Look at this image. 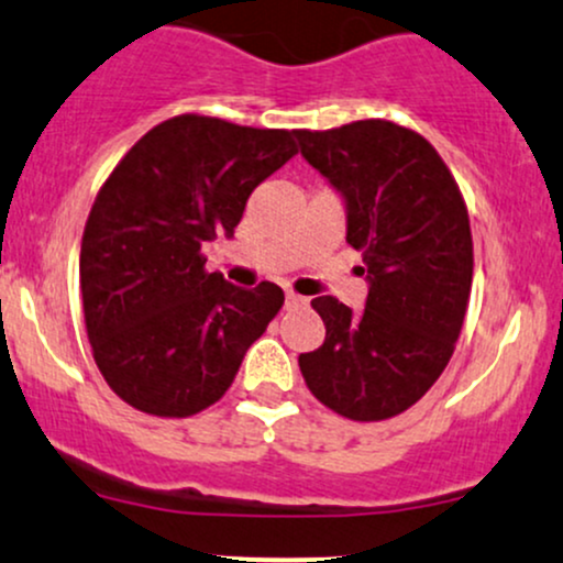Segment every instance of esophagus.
I'll list each match as a JSON object with an SVG mask.
<instances>
[{
	"label": "esophagus",
	"mask_w": 563,
	"mask_h": 563,
	"mask_svg": "<svg viewBox=\"0 0 563 563\" xmlns=\"http://www.w3.org/2000/svg\"><path fill=\"white\" fill-rule=\"evenodd\" d=\"M302 302H306V298H300V295H295V292H287V295H284V306H287V308L302 306Z\"/></svg>",
	"instance_id": "34e87169"
}]
</instances>
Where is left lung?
Returning a JSON list of instances; mask_svg holds the SVG:
<instances>
[{
  "instance_id": "left-lung-1",
  "label": "left lung",
  "mask_w": 563,
  "mask_h": 563,
  "mask_svg": "<svg viewBox=\"0 0 563 563\" xmlns=\"http://www.w3.org/2000/svg\"><path fill=\"white\" fill-rule=\"evenodd\" d=\"M300 154L345 205V242L369 284L362 313L321 295L327 327L300 372L324 407L385 420L426 396L450 364L473 279L471 223L460 188L418 132L385 119L295 132Z\"/></svg>"
}]
</instances>
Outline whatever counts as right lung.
Here are the masks:
<instances>
[{"label":"right lung","mask_w":563,"mask_h":563,"mask_svg":"<svg viewBox=\"0 0 563 563\" xmlns=\"http://www.w3.org/2000/svg\"><path fill=\"white\" fill-rule=\"evenodd\" d=\"M295 132L183 117L156 124L103 183L79 282L95 364L141 412L188 418L229 390L284 292L207 274L201 247L233 236L250 194L298 154Z\"/></svg>","instance_id":"1"}]
</instances>
